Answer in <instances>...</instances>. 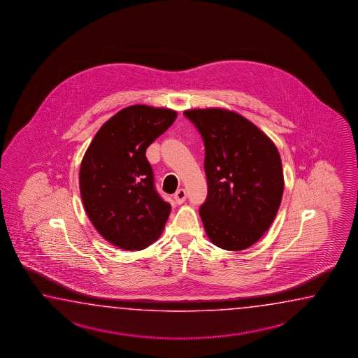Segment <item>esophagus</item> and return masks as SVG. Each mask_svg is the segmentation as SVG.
Instances as JSON below:
<instances>
[{
  "mask_svg": "<svg viewBox=\"0 0 358 358\" xmlns=\"http://www.w3.org/2000/svg\"><path fill=\"white\" fill-rule=\"evenodd\" d=\"M174 199L178 205H182V202L187 199V192L184 189L178 190L174 194Z\"/></svg>",
  "mask_w": 358,
  "mask_h": 358,
  "instance_id": "esophagus-1",
  "label": "esophagus"
}]
</instances>
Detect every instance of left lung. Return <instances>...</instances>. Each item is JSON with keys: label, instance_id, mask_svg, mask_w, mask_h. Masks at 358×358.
I'll return each mask as SVG.
<instances>
[{"label": "left lung", "instance_id": "1", "mask_svg": "<svg viewBox=\"0 0 358 358\" xmlns=\"http://www.w3.org/2000/svg\"><path fill=\"white\" fill-rule=\"evenodd\" d=\"M184 115L205 142L207 198L199 208L215 245L243 251L273 224L284 190L282 159L274 142L242 115L194 108Z\"/></svg>", "mask_w": 358, "mask_h": 358}]
</instances>
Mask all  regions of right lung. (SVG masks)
<instances>
[{
  "label": "right lung",
  "mask_w": 358,
  "mask_h": 358,
  "mask_svg": "<svg viewBox=\"0 0 358 358\" xmlns=\"http://www.w3.org/2000/svg\"><path fill=\"white\" fill-rule=\"evenodd\" d=\"M171 108L133 105L110 117L84 153V210L107 242L141 251L161 236L171 207L155 190L147 147L176 122Z\"/></svg>",
  "instance_id": "right-lung-1"
}]
</instances>
